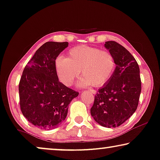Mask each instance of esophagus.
Instances as JSON below:
<instances>
[{"label":"esophagus","mask_w":160,"mask_h":160,"mask_svg":"<svg viewBox=\"0 0 160 160\" xmlns=\"http://www.w3.org/2000/svg\"><path fill=\"white\" fill-rule=\"evenodd\" d=\"M89 91L92 93L93 94H96V90H93V89H89Z\"/></svg>","instance_id":"esophagus-1"}]
</instances>
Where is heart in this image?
Masks as SVG:
<instances>
[{
  "label": "heart",
  "instance_id": "1",
  "mask_svg": "<svg viewBox=\"0 0 160 160\" xmlns=\"http://www.w3.org/2000/svg\"><path fill=\"white\" fill-rule=\"evenodd\" d=\"M56 69L61 82L71 86L79 77L80 71L83 77L82 86L93 85L102 86L114 75L116 61L109 51L88 46L71 48L68 57H58L56 59Z\"/></svg>",
  "mask_w": 160,
  "mask_h": 160
}]
</instances>
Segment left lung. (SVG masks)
Returning a JSON list of instances; mask_svg holds the SVG:
<instances>
[{"label": "left lung", "mask_w": 160, "mask_h": 160, "mask_svg": "<svg viewBox=\"0 0 160 160\" xmlns=\"http://www.w3.org/2000/svg\"><path fill=\"white\" fill-rule=\"evenodd\" d=\"M116 61V69L94 98L91 114L98 124L116 128L123 124L136 112L141 91L140 69L138 63L125 47L115 41H107Z\"/></svg>", "instance_id": "obj_1"}]
</instances>
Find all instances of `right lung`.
<instances>
[{"label":"right lung","instance_id":"1","mask_svg":"<svg viewBox=\"0 0 160 160\" xmlns=\"http://www.w3.org/2000/svg\"><path fill=\"white\" fill-rule=\"evenodd\" d=\"M67 46V42L44 43L27 64L19 81L22 113L40 129L57 128L66 118L69 103L79 94L58 78L56 58Z\"/></svg>","mask_w":160,"mask_h":160}]
</instances>
